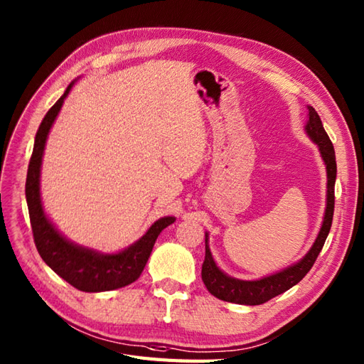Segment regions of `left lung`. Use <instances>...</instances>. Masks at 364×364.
Listing matches in <instances>:
<instances>
[{
	"label": "left lung",
	"instance_id": "8db88e82",
	"mask_svg": "<svg viewBox=\"0 0 364 364\" xmlns=\"http://www.w3.org/2000/svg\"><path fill=\"white\" fill-rule=\"evenodd\" d=\"M309 109V120L306 125L307 136L312 139L320 148L321 157L326 165L327 171V199H326V213L323 219V225L320 228L312 249L307 252L303 259L290 267L281 270L270 277H264L256 281H242L228 277L220 270L215 259H213L210 247H208V233H205V259L202 264V281L205 284L207 290L213 296H216L223 301L245 306H258L267 303L269 299L284 294L286 290L294 287L295 284L303 279L307 272L312 269L318 255H320L326 237L331 232L332 218H333V207H335V179H336V162H335V149L332 141L324 131L320 115L312 108L307 106Z\"/></svg>",
	"mask_w": 364,
	"mask_h": 364
}]
</instances>
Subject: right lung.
<instances>
[{
  "label": "right lung",
  "instance_id": "add662e5",
  "mask_svg": "<svg viewBox=\"0 0 364 364\" xmlns=\"http://www.w3.org/2000/svg\"><path fill=\"white\" fill-rule=\"evenodd\" d=\"M73 86L74 82L66 87L65 94L44 115L35 136L28 177H26V200H28L33 241L43 261L73 287L92 294V291L120 289L134 282L145 269L157 236L164 228L171 225L176 218H161L148 228V232L139 241L125 250L111 255H103L70 242L48 219L40 198V171L44 145H46L52 123L55 122Z\"/></svg>",
  "mask_w": 364,
  "mask_h": 364
}]
</instances>
